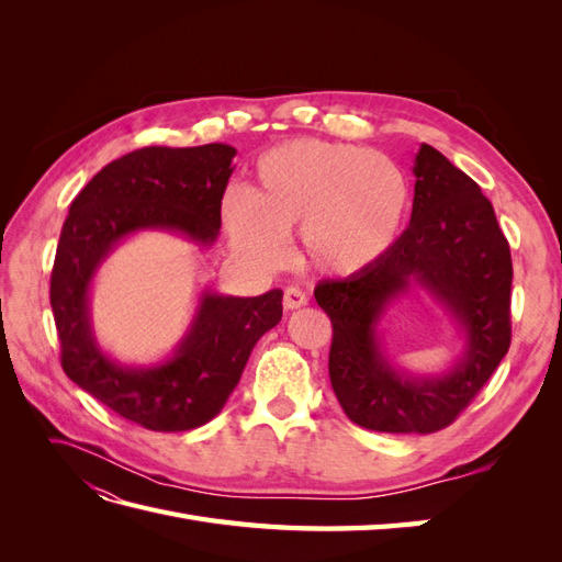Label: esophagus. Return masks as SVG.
I'll list each match as a JSON object with an SVG mask.
<instances>
[{"label": "esophagus", "mask_w": 562, "mask_h": 562, "mask_svg": "<svg viewBox=\"0 0 562 562\" xmlns=\"http://www.w3.org/2000/svg\"><path fill=\"white\" fill-rule=\"evenodd\" d=\"M310 302V297H307V293L302 291V288H297V285H291V288H285V293H283V307L285 310H300V307H304V304Z\"/></svg>", "instance_id": "obj_1"}]
</instances>
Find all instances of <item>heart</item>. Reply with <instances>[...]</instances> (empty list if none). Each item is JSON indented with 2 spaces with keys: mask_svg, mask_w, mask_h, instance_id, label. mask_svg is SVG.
Listing matches in <instances>:
<instances>
[{
  "mask_svg": "<svg viewBox=\"0 0 562 562\" xmlns=\"http://www.w3.org/2000/svg\"><path fill=\"white\" fill-rule=\"evenodd\" d=\"M413 211V182L382 151L347 143L293 140L255 164L250 190H229L223 225L250 265L285 262L300 232L302 258L321 274L349 277L394 248Z\"/></svg>",
  "mask_w": 562,
  "mask_h": 562,
  "instance_id": "obj_1",
  "label": "heart"
}]
</instances>
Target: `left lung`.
<instances>
[{
  "label": "left lung",
  "instance_id": "8db88e82",
  "mask_svg": "<svg viewBox=\"0 0 562 562\" xmlns=\"http://www.w3.org/2000/svg\"><path fill=\"white\" fill-rule=\"evenodd\" d=\"M411 225L380 262L314 288L330 316V384L347 417L384 434L450 427L497 370L512 345V250L492 203L438 149L415 157ZM422 284L468 335L465 356L446 376L413 379L379 349L376 323L387 304Z\"/></svg>",
  "mask_w": 562,
  "mask_h": 562
}]
</instances>
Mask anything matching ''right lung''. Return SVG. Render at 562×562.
<instances>
[{"instance_id":"obj_1","label":"right lung","mask_w":562,"mask_h":562,"mask_svg":"<svg viewBox=\"0 0 562 562\" xmlns=\"http://www.w3.org/2000/svg\"><path fill=\"white\" fill-rule=\"evenodd\" d=\"M232 145L143 147L95 173L70 203L50 271V310L65 375L149 431H190L211 422L239 384L258 339L283 314V291L232 297L203 291L173 359L126 368L100 351L89 285L110 250L140 229L184 234L211 246L234 171Z\"/></svg>"}]
</instances>
